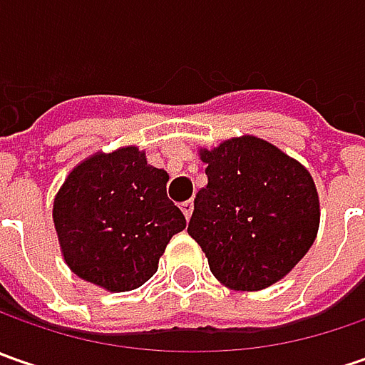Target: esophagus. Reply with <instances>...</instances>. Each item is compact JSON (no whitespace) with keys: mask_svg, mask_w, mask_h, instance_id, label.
Segmentation results:
<instances>
[{"mask_svg":"<svg viewBox=\"0 0 365 365\" xmlns=\"http://www.w3.org/2000/svg\"><path fill=\"white\" fill-rule=\"evenodd\" d=\"M192 209H195V207H192V201H182V203H180V211L185 213V217L187 219H190V215H192Z\"/></svg>","mask_w":365,"mask_h":365,"instance_id":"esophagus-1","label":"esophagus"}]
</instances>
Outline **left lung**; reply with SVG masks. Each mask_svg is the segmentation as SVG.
I'll use <instances>...</instances> for the list:
<instances>
[{
    "mask_svg": "<svg viewBox=\"0 0 365 365\" xmlns=\"http://www.w3.org/2000/svg\"><path fill=\"white\" fill-rule=\"evenodd\" d=\"M201 160L207 187L195 197L187 232L213 276L235 290L278 282L317 237L319 197L309 170L254 135L201 150Z\"/></svg>",
    "mask_w": 365,
    "mask_h": 365,
    "instance_id": "left-lung-1",
    "label": "left lung"
}]
</instances>
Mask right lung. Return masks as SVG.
<instances>
[{
	"label": "right lung",
	"instance_id": "1",
	"mask_svg": "<svg viewBox=\"0 0 365 365\" xmlns=\"http://www.w3.org/2000/svg\"><path fill=\"white\" fill-rule=\"evenodd\" d=\"M168 175L135 146L78 164L54 199V227L68 268L111 292L142 287L187 219L166 195Z\"/></svg>",
	"mask_w": 365,
	"mask_h": 365
}]
</instances>
